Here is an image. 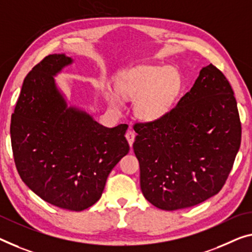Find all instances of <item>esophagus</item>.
<instances>
[{
    "instance_id": "34e87169",
    "label": "esophagus",
    "mask_w": 252,
    "mask_h": 252,
    "mask_svg": "<svg viewBox=\"0 0 252 252\" xmlns=\"http://www.w3.org/2000/svg\"><path fill=\"white\" fill-rule=\"evenodd\" d=\"M126 139L127 141H128V143H129V145H130V148H131V145H133V143H134V139H135V133H134V130H127V133H126Z\"/></svg>"
}]
</instances>
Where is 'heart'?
I'll return each instance as SVG.
<instances>
[{"mask_svg":"<svg viewBox=\"0 0 252 252\" xmlns=\"http://www.w3.org/2000/svg\"><path fill=\"white\" fill-rule=\"evenodd\" d=\"M183 88V79L175 68L150 66L127 75L119 82L124 98L136 100L135 110L143 121L153 122L171 110ZM116 103V96L110 94Z\"/></svg>","mask_w":252,"mask_h":252,"instance_id":"b5f03b06","label":"heart"}]
</instances>
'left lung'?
I'll use <instances>...</instances> for the list:
<instances>
[{"mask_svg":"<svg viewBox=\"0 0 252 252\" xmlns=\"http://www.w3.org/2000/svg\"><path fill=\"white\" fill-rule=\"evenodd\" d=\"M133 149L141 189L164 211L190 207L218 193L241 144V122L225 75L210 64L176 107L153 122L136 123Z\"/></svg>","mask_w":252,"mask_h":252,"instance_id":"left-lung-1","label":"left lung"}]
</instances>
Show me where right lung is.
<instances>
[{
  "instance_id": "add662e5",
  "label": "right lung",
  "mask_w": 252,
  "mask_h": 252,
  "mask_svg": "<svg viewBox=\"0 0 252 252\" xmlns=\"http://www.w3.org/2000/svg\"><path fill=\"white\" fill-rule=\"evenodd\" d=\"M71 63L64 54H52L32 67L23 81L10 134L23 183L54 206L83 211L98 202L111 170L128 153V125L108 128L66 107L53 75Z\"/></svg>"
}]
</instances>
